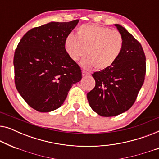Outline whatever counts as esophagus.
I'll return each instance as SVG.
<instances>
[{
  "instance_id": "1",
  "label": "esophagus",
  "mask_w": 159,
  "mask_h": 159,
  "mask_svg": "<svg viewBox=\"0 0 159 159\" xmlns=\"http://www.w3.org/2000/svg\"><path fill=\"white\" fill-rule=\"evenodd\" d=\"M82 76H83V77H85V76L90 75V73L87 72V71H82Z\"/></svg>"
}]
</instances>
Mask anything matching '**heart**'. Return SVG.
<instances>
[{"label": "heart", "instance_id": "heart-1", "mask_svg": "<svg viewBox=\"0 0 159 159\" xmlns=\"http://www.w3.org/2000/svg\"><path fill=\"white\" fill-rule=\"evenodd\" d=\"M64 47L73 61H81L84 68L95 67L97 70L109 68L116 61L124 48L120 32L95 24H87L77 28L76 36L69 34L65 39Z\"/></svg>", "mask_w": 159, "mask_h": 159}]
</instances>
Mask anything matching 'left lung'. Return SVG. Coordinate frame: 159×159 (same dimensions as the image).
<instances>
[{"label":"left lung","instance_id":"left-lung-1","mask_svg":"<svg viewBox=\"0 0 159 159\" xmlns=\"http://www.w3.org/2000/svg\"><path fill=\"white\" fill-rule=\"evenodd\" d=\"M114 25L123 37V50L111 66L93 74L95 86L87 95L91 108L106 117L121 114L132 107L146 71L142 45L125 27Z\"/></svg>","mask_w":159,"mask_h":159}]
</instances>
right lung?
<instances>
[{"label": "right lung", "instance_id": "1", "mask_svg": "<svg viewBox=\"0 0 159 159\" xmlns=\"http://www.w3.org/2000/svg\"><path fill=\"white\" fill-rule=\"evenodd\" d=\"M79 22L51 21L32 28L21 39L14 57L16 88L30 107L50 112L64 103L82 79L80 67L67 54L65 39Z\"/></svg>", "mask_w": 159, "mask_h": 159}]
</instances>
